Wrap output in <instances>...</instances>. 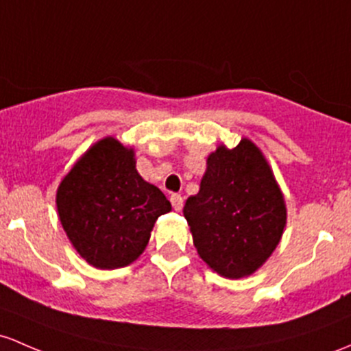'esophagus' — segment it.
Listing matches in <instances>:
<instances>
[{
	"mask_svg": "<svg viewBox=\"0 0 351 351\" xmlns=\"http://www.w3.org/2000/svg\"><path fill=\"white\" fill-rule=\"evenodd\" d=\"M169 202H171L173 208H175L176 211H180L183 208V196L182 195H171V198H169Z\"/></svg>",
	"mask_w": 351,
	"mask_h": 351,
	"instance_id": "1",
	"label": "esophagus"
}]
</instances>
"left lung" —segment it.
Returning a JSON list of instances; mask_svg holds the SVG:
<instances>
[{"label": "left lung", "mask_w": 351, "mask_h": 351, "mask_svg": "<svg viewBox=\"0 0 351 351\" xmlns=\"http://www.w3.org/2000/svg\"><path fill=\"white\" fill-rule=\"evenodd\" d=\"M198 255L226 278L260 268L287 223L283 195L260 149L250 140L208 156L198 195L183 208Z\"/></svg>", "instance_id": "left-lung-1"}]
</instances>
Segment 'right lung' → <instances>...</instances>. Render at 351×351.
I'll return each mask as SVG.
<instances>
[{
  "mask_svg": "<svg viewBox=\"0 0 351 351\" xmlns=\"http://www.w3.org/2000/svg\"><path fill=\"white\" fill-rule=\"evenodd\" d=\"M56 206L76 252L103 269L136 260L158 217L171 210L167 196L138 175L133 149L114 138L98 141L64 176Z\"/></svg>",
  "mask_w": 351,
  "mask_h": 351,
  "instance_id": "obj_1",
  "label": "right lung"
}]
</instances>
